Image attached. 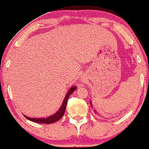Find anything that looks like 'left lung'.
Here are the masks:
<instances>
[{
    "mask_svg": "<svg viewBox=\"0 0 149 149\" xmlns=\"http://www.w3.org/2000/svg\"><path fill=\"white\" fill-rule=\"evenodd\" d=\"M90 104L91 105V107H92V108H93V105H92V103H91V100H90ZM94 112H95V113H97V111H95V110H94Z\"/></svg>",
    "mask_w": 149,
    "mask_h": 149,
    "instance_id": "1",
    "label": "left lung"
}]
</instances>
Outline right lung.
<instances>
[{
	"label": "right lung",
	"instance_id": "obj_1",
	"mask_svg": "<svg viewBox=\"0 0 149 149\" xmlns=\"http://www.w3.org/2000/svg\"><path fill=\"white\" fill-rule=\"evenodd\" d=\"M76 88H77L76 86H71L70 88H69V90L67 91V94H66L65 99H64V100L63 102V104H62L61 107H60L59 109H58V111H56L55 113L52 115V116L47 117L46 118H29V117L26 116L25 115H24V116L25 117L27 120H29L31 122H36V123L52 124V123H54V122L58 121V120L61 119L62 117L64 116V113H65V109H66V106H67V100H68L69 95H70L73 91H76Z\"/></svg>",
	"mask_w": 149,
	"mask_h": 149
}]
</instances>
